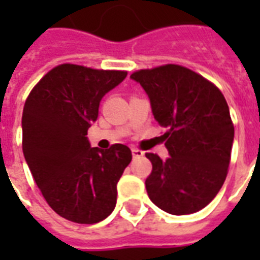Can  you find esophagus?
Segmentation results:
<instances>
[{
	"label": "esophagus",
	"instance_id": "1",
	"mask_svg": "<svg viewBox=\"0 0 260 260\" xmlns=\"http://www.w3.org/2000/svg\"><path fill=\"white\" fill-rule=\"evenodd\" d=\"M131 152H132V156H134V157H141V156H143V152L139 150V149H136V147H132Z\"/></svg>",
	"mask_w": 260,
	"mask_h": 260
}]
</instances>
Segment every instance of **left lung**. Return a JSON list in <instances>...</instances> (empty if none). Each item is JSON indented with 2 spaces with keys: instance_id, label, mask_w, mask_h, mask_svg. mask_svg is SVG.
<instances>
[{
  "instance_id": "1",
  "label": "left lung",
  "mask_w": 260,
  "mask_h": 260,
  "mask_svg": "<svg viewBox=\"0 0 260 260\" xmlns=\"http://www.w3.org/2000/svg\"><path fill=\"white\" fill-rule=\"evenodd\" d=\"M150 99L152 111L167 132L161 141L170 157L146 153L150 201L175 216L207 206L223 186L231 158L234 125L223 93L210 80L181 65L167 64L131 75Z\"/></svg>"
}]
</instances>
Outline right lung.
Returning a JSON list of instances; mask_svg holds the SVG:
<instances>
[{"label": "right lung", "instance_id": "obj_1", "mask_svg": "<svg viewBox=\"0 0 260 260\" xmlns=\"http://www.w3.org/2000/svg\"><path fill=\"white\" fill-rule=\"evenodd\" d=\"M126 78V71L61 64L39 80L22 114V149L48 206L61 217L94 224L117 203V184L132 160L115 143L90 147L87 129L103 96Z\"/></svg>", "mask_w": 260, "mask_h": 260}]
</instances>
